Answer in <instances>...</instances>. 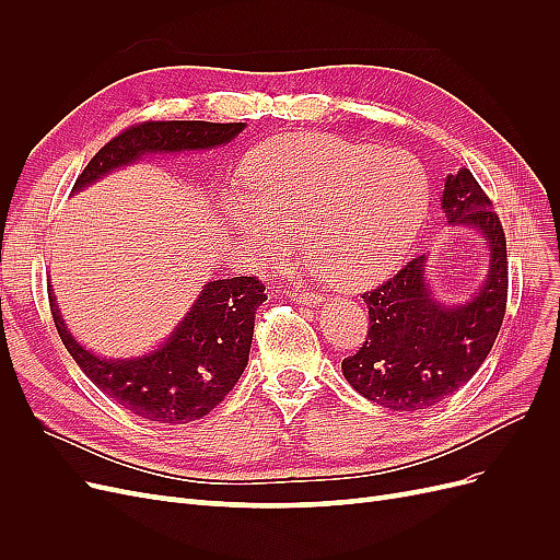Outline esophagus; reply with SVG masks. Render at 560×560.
I'll list each match as a JSON object with an SVG mask.
<instances>
[{"label":"esophagus","mask_w":560,"mask_h":560,"mask_svg":"<svg viewBox=\"0 0 560 560\" xmlns=\"http://www.w3.org/2000/svg\"><path fill=\"white\" fill-rule=\"evenodd\" d=\"M287 296H290L296 303H303V306H319V303L325 301L322 296H317L315 292H306V290H287Z\"/></svg>","instance_id":"1"}]
</instances>
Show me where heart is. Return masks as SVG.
<instances>
[{
  "label": "heart",
  "mask_w": 560,
  "mask_h": 560,
  "mask_svg": "<svg viewBox=\"0 0 560 560\" xmlns=\"http://www.w3.org/2000/svg\"><path fill=\"white\" fill-rule=\"evenodd\" d=\"M428 208V173L411 154L331 135L261 144L247 161V191L231 189L222 200L226 222L261 264L284 261L303 231L346 290L393 273Z\"/></svg>",
  "instance_id": "obj_1"
}]
</instances>
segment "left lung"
<instances>
[{
	"label": "left lung",
	"mask_w": 560,
	"mask_h": 560,
	"mask_svg": "<svg viewBox=\"0 0 560 560\" xmlns=\"http://www.w3.org/2000/svg\"><path fill=\"white\" fill-rule=\"evenodd\" d=\"M442 210L451 226L481 235L486 276L460 303H444L430 280V254L362 294L369 308L364 346L346 358V381L393 411H422L457 393L493 348L506 306V241L488 196L469 171L444 182Z\"/></svg>",
	"instance_id": "obj_1"
}]
</instances>
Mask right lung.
<instances>
[{"mask_svg": "<svg viewBox=\"0 0 560 560\" xmlns=\"http://www.w3.org/2000/svg\"><path fill=\"white\" fill-rule=\"evenodd\" d=\"M245 124L149 121L132 126L97 151L83 167L72 196L114 171L151 156L191 154L224 147ZM50 313L67 352L100 393L130 413L156 422H191L222 401L249 360L254 313L266 301L257 278L210 280L177 327L159 346L135 358H103L67 329L54 287L48 284Z\"/></svg>", "mask_w": 560, "mask_h": 560, "instance_id": "right-lung-1", "label": "right lung"}]
</instances>
